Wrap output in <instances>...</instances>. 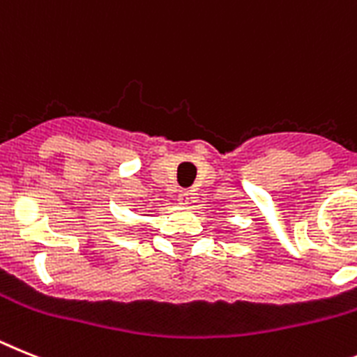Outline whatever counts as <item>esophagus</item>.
Returning a JSON list of instances; mask_svg holds the SVG:
<instances>
[{
	"label": "esophagus",
	"mask_w": 357,
	"mask_h": 357,
	"mask_svg": "<svg viewBox=\"0 0 357 357\" xmlns=\"http://www.w3.org/2000/svg\"><path fill=\"white\" fill-rule=\"evenodd\" d=\"M194 199H196V194H194V190H179L178 202L181 203V205H190Z\"/></svg>",
	"instance_id": "esophagus-1"
}]
</instances>
